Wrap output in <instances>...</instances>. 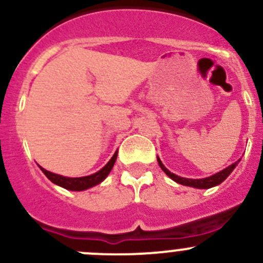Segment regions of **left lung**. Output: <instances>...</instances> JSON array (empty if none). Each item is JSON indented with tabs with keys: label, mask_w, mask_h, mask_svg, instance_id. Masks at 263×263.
<instances>
[{
	"label": "left lung",
	"mask_w": 263,
	"mask_h": 263,
	"mask_svg": "<svg viewBox=\"0 0 263 263\" xmlns=\"http://www.w3.org/2000/svg\"><path fill=\"white\" fill-rule=\"evenodd\" d=\"M158 163H159V165H160L161 171H163L164 173H165L166 176L169 177V178L173 179L174 182L179 183V184H182V185H187V187L198 188V190H208V188L215 187V185H219L220 183L224 182L225 179H227L228 177L230 176V173L234 171V168L238 165L239 160L235 161V163H233L232 165H229L228 168H225V169H222V171L217 172L216 174H213V176L206 177V178H200V179L183 178V177H179V176H177V174L172 173L171 171H168V169L164 166V164L161 163V160H160V158H159V156H158Z\"/></svg>",
	"instance_id": "8db88e82"
}]
</instances>
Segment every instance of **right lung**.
<instances>
[{"label": "right lung", "instance_id": "add662e5", "mask_svg": "<svg viewBox=\"0 0 263 263\" xmlns=\"http://www.w3.org/2000/svg\"><path fill=\"white\" fill-rule=\"evenodd\" d=\"M117 155H118V151H116L115 155L110 158V160L108 161V163L105 164L100 171H98L97 173L90 174V176H86V177H78V178H70V177H63V176H60V174L52 173V172H48L44 168H42L41 165H39V168H41V171L46 174V177L50 182L60 185V187L65 188V190L85 191L94 187V185L99 184V183H102L105 178H107L108 174H109L110 171H112L113 165H115L117 160Z\"/></svg>", "mask_w": 263, "mask_h": 263}]
</instances>
